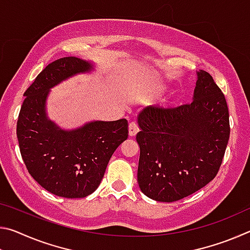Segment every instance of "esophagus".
<instances>
[{
  "label": "esophagus",
  "instance_id": "obj_1",
  "mask_svg": "<svg viewBox=\"0 0 250 250\" xmlns=\"http://www.w3.org/2000/svg\"><path fill=\"white\" fill-rule=\"evenodd\" d=\"M139 128H138V125L135 124V122H131L129 125V135L130 137H134L135 134L138 133Z\"/></svg>",
  "mask_w": 250,
  "mask_h": 250
}]
</instances>
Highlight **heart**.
Returning <instances> with one entry per match:
<instances>
[{"label": "heart", "instance_id": "obj_1", "mask_svg": "<svg viewBox=\"0 0 250 250\" xmlns=\"http://www.w3.org/2000/svg\"><path fill=\"white\" fill-rule=\"evenodd\" d=\"M167 91V87H164V86H158L155 88V89L153 90V95L154 96H160L161 94H163V92H166ZM167 101H162V103L160 104V107L161 108H167Z\"/></svg>", "mask_w": 250, "mask_h": 250}]
</instances>
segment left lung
<instances>
[{
    "label": "left lung",
    "mask_w": 250,
    "mask_h": 250,
    "mask_svg": "<svg viewBox=\"0 0 250 250\" xmlns=\"http://www.w3.org/2000/svg\"><path fill=\"white\" fill-rule=\"evenodd\" d=\"M196 75L191 104L147 107L138 115V184L151 200L170 203L191 195L222 164L230 132L226 99L207 71Z\"/></svg>",
    "instance_id": "obj_1"
}]
</instances>
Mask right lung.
<instances>
[{"mask_svg": "<svg viewBox=\"0 0 250 250\" xmlns=\"http://www.w3.org/2000/svg\"><path fill=\"white\" fill-rule=\"evenodd\" d=\"M94 62L64 57L50 62L24 92L16 134L29 174L57 196L82 198L94 193L113 152L128 138V121L92 120L73 129L47 115L54 87L77 75L91 74Z\"/></svg>", "mask_w": 250, "mask_h": 250, "instance_id": "right-lung-1", "label": "right lung"}]
</instances>
